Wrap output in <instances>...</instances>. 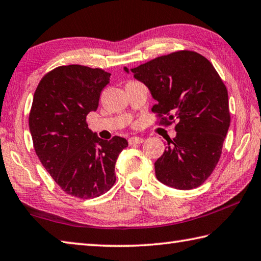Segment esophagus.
Listing matches in <instances>:
<instances>
[{
	"mask_svg": "<svg viewBox=\"0 0 261 261\" xmlns=\"http://www.w3.org/2000/svg\"><path fill=\"white\" fill-rule=\"evenodd\" d=\"M143 143H144V138H140V137H131L129 139L130 145H137V144H143Z\"/></svg>",
	"mask_w": 261,
	"mask_h": 261,
	"instance_id": "obj_1",
	"label": "esophagus"
}]
</instances>
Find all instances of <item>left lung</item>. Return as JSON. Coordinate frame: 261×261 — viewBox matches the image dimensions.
<instances>
[{
    "mask_svg": "<svg viewBox=\"0 0 261 261\" xmlns=\"http://www.w3.org/2000/svg\"><path fill=\"white\" fill-rule=\"evenodd\" d=\"M124 70L149 89L158 101L151 112L161 122H178L177 136L154 164L156 178L181 191L201 186L220 159L230 124L228 93L219 74L205 57L188 50Z\"/></svg>",
    "mask_w": 261,
    "mask_h": 261,
    "instance_id": "8db88e82",
    "label": "left lung"
}]
</instances>
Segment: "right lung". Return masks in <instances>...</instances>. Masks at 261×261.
<instances>
[{"label": "right lung", "instance_id": "1", "mask_svg": "<svg viewBox=\"0 0 261 261\" xmlns=\"http://www.w3.org/2000/svg\"><path fill=\"white\" fill-rule=\"evenodd\" d=\"M111 74L81 65L60 66L35 90L30 130L36 155L65 193L80 198L102 195L115 184L117 156L126 139H100L88 127Z\"/></svg>", "mask_w": 261, "mask_h": 261}]
</instances>
